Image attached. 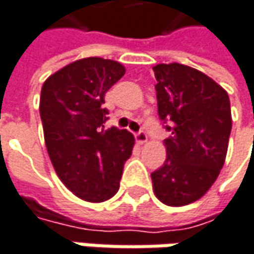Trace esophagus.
<instances>
[{
  "mask_svg": "<svg viewBox=\"0 0 254 254\" xmlns=\"http://www.w3.org/2000/svg\"><path fill=\"white\" fill-rule=\"evenodd\" d=\"M136 141L138 144H144L146 141H147V134L141 130V131H138L136 134Z\"/></svg>",
  "mask_w": 254,
  "mask_h": 254,
  "instance_id": "obj_1",
  "label": "esophagus"
}]
</instances>
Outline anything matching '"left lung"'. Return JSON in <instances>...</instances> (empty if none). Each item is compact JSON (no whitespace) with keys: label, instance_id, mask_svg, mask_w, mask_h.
Instances as JSON below:
<instances>
[{"label":"left lung","instance_id":"8db88e82","mask_svg":"<svg viewBox=\"0 0 254 254\" xmlns=\"http://www.w3.org/2000/svg\"><path fill=\"white\" fill-rule=\"evenodd\" d=\"M157 113L171 136L166 160L152 173L154 195L171 207L207 193L224 165L231 133L230 98L205 73L181 64L153 67Z\"/></svg>","mask_w":254,"mask_h":254}]
</instances>
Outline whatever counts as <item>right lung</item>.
Returning a JSON list of instances; mask_svg holds the SVG:
<instances>
[{
	"instance_id": "right-lung-1",
	"label": "right lung",
	"mask_w": 254,
	"mask_h": 254,
	"mask_svg": "<svg viewBox=\"0 0 254 254\" xmlns=\"http://www.w3.org/2000/svg\"><path fill=\"white\" fill-rule=\"evenodd\" d=\"M124 73L116 61L85 58L55 72L42 86L40 117L49 157L64 187L88 202H104L117 193L133 152L131 133L104 127V97Z\"/></svg>"
}]
</instances>
